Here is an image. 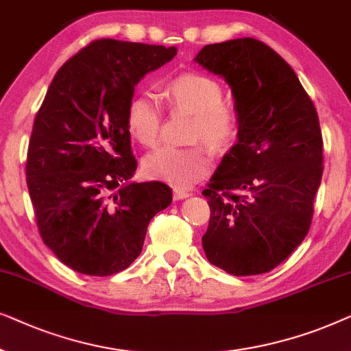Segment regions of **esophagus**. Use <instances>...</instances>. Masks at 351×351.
Masks as SVG:
<instances>
[{
	"instance_id": "1",
	"label": "esophagus",
	"mask_w": 351,
	"mask_h": 351,
	"mask_svg": "<svg viewBox=\"0 0 351 351\" xmlns=\"http://www.w3.org/2000/svg\"><path fill=\"white\" fill-rule=\"evenodd\" d=\"M187 197H189V192L180 191V189L173 191V199L175 200H184V199H187Z\"/></svg>"
}]
</instances>
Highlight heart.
<instances>
[{
    "label": "heart",
    "mask_w": 351,
    "mask_h": 351,
    "mask_svg": "<svg viewBox=\"0 0 351 351\" xmlns=\"http://www.w3.org/2000/svg\"><path fill=\"white\" fill-rule=\"evenodd\" d=\"M167 95L176 108L194 112L192 138L195 141L205 140L215 149H224L235 141L240 128L239 111L223 100L224 90L216 79L186 73L167 86ZM125 125L138 143L154 145L162 128L159 101L149 95L133 98L125 112ZM141 169L149 180L187 189L210 175L211 160L204 147L160 146L143 159Z\"/></svg>",
    "instance_id": "1"
}]
</instances>
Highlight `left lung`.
Wrapping results in <instances>:
<instances>
[{
  "label": "left lung",
  "mask_w": 351,
  "mask_h": 351,
  "mask_svg": "<svg viewBox=\"0 0 351 351\" xmlns=\"http://www.w3.org/2000/svg\"><path fill=\"white\" fill-rule=\"evenodd\" d=\"M229 84L240 128L204 194L206 259L235 276L270 272L307 235L323 176L317 110L293 68L254 38L208 44L194 58Z\"/></svg>",
  "instance_id": "left-lung-1"
}]
</instances>
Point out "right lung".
<instances>
[{"label":"right lung","mask_w":351,"mask_h":351,"mask_svg":"<svg viewBox=\"0 0 351 351\" xmlns=\"http://www.w3.org/2000/svg\"><path fill=\"white\" fill-rule=\"evenodd\" d=\"M175 46L97 39L73 56L34 117L27 186L44 243L68 267L108 276L143 250L147 224L171 204L160 181L136 170L125 112L136 84L176 56Z\"/></svg>","instance_id":"right-lung-1"}]
</instances>
